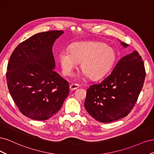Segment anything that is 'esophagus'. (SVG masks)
<instances>
[{
  "label": "esophagus",
  "mask_w": 154,
  "mask_h": 154,
  "mask_svg": "<svg viewBox=\"0 0 154 154\" xmlns=\"http://www.w3.org/2000/svg\"><path fill=\"white\" fill-rule=\"evenodd\" d=\"M79 87H80V85L78 84V83H71V84L70 85V89L71 91L76 90L78 88H79Z\"/></svg>",
  "instance_id": "1"
}]
</instances>
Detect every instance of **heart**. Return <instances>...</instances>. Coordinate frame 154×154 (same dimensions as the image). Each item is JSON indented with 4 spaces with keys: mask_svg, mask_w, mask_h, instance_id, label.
Instances as JSON below:
<instances>
[{
    "mask_svg": "<svg viewBox=\"0 0 154 154\" xmlns=\"http://www.w3.org/2000/svg\"><path fill=\"white\" fill-rule=\"evenodd\" d=\"M114 51L104 43L82 42L73 44L69 51H63L59 55L60 64L65 74L70 76L76 69L78 62L85 75L96 80L107 74L116 61Z\"/></svg>",
    "mask_w": 154,
    "mask_h": 154,
    "instance_id": "1",
    "label": "heart"
}]
</instances>
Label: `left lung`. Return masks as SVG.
Returning <instances> with one entry per match:
<instances>
[{"label":"left lung","instance_id":"8db88e82","mask_svg":"<svg viewBox=\"0 0 154 154\" xmlns=\"http://www.w3.org/2000/svg\"><path fill=\"white\" fill-rule=\"evenodd\" d=\"M145 76L144 62L137 51L126 55L109 76L87 90L84 105L87 112L102 123L126 117L136 103Z\"/></svg>","mask_w":154,"mask_h":154}]
</instances>
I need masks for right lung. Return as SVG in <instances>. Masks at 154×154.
Returning <instances> with one entry per match:
<instances>
[{
    "label": "right lung",
    "instance_id": "right-lung-1",
    "mask_svg": "<svg viewBox=\"0 0 154 154\" xmlns=\"http://www.w3.org/2000/svg\"><path fill=\"white\" fill-rule=\"evenodd\" d=\"M63 32L54 30L32 36L18 45L8 62L9 92L20 112L32 119L51 118L69 95L68 82L53 70V45Z\"/></svg>",
    "mask_w": 154,
    "mask_h": 154
}]
</instances>
